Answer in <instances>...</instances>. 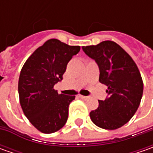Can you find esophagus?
Here are the masks:
<instances>
[{
    "label": "esophagus",
    "instance_id": "obj_1",
    "mask_svg": "<svg viewBox=\"0 0 153 153\" xmlns=\"http://www.w3.org/2000/svg\"><path fill=\"white\" fill-rule=\"evenodd\" d=\"M79 97L81 98V99H82V100H88V96H83V95H79Z\"/></svg>",
    "mask_w": 153,
    "mask_h": 153
}]
</instances>
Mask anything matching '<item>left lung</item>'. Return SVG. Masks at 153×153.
Instances as JSON below:
<instances>
[{
    "label": "left lung",
    "mask_w": 153,
    "mask_h": 153,
    "mask_svg": "<svg viewBox=\"0 0 153 153\" xmlns=\"http://www.w3.org/2000/svg\"><path fill=\"white\" fill-rule=\"evenodd\" d=\"M82 48L97 63L100 82L108 87L106 99L99 100L98 108L89 114L92 122L105 129L123 126L136 112L143 94V82L136 64L111 41Z\"/></svg>",
    "instance_id": "8db88e82"
}]
</instances>
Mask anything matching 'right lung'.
Instances as JSON below:
<instances>
[{"label":"right lung","mask_w":153,"mask_h":153,"mask_svg":"<svg viewBox=\"0 0 153 153\" xmlns=\"http://www.w3.org/2000/svg\"><path fill=\"white\" fill-rule=\"evenodd\" d=\"M79 51L80 46L50 39L29 57L21 70V107L31 124L41 132H56L67 121L69 105L75 96L59 94L53 86L63 79L68 62Z\"/></svg>","instance_id":"1"}]
</instances>
